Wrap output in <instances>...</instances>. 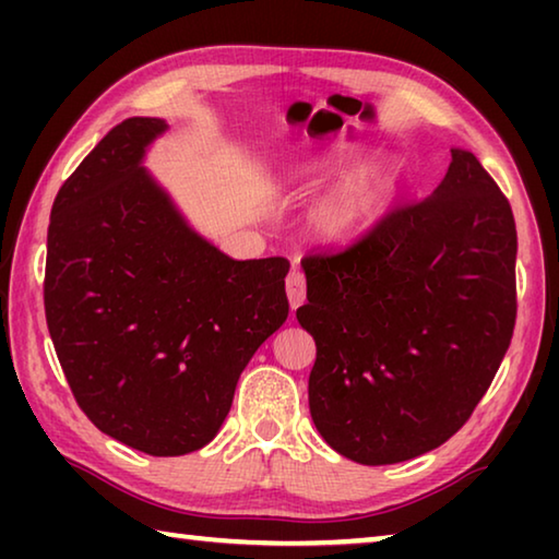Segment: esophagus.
<instances>
[{
	"label": "esophagus",
	"mask_w": 559,
	"mask_h": 559,
	"mask_svg": "<svg viewBox=\"0 0 559 559\" xmlns=\"http://www.w3.org/2000/svg\"><path fill=\"white\" fill-rule=\"evenodd\" d=\"M286 293H288V302L290 310H296L298 306L306 302V276L300 271L293 269L286 278Z\"/></svg>",
	"instance_id": "obj_1"
}]
</instances>
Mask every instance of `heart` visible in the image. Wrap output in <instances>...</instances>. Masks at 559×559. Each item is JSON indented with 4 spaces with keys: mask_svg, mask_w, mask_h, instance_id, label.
Here are the masks:
<instances>
[{
    "mask_svg": "<svg viewBox=\"0 0 559 559\" xmlns=\"http://www.w3.org/2000/svg\"><path fill=\"white\" fill-rule=\"evenodd\" d=\"M365 145H333L308 159L300 169L306 179H325L343 175L318 197L308 212V224L320 241L345 243L362 234L390 202L396 187V167L392 159H365ZM348 175L345 176L344 173Z\"/></svg>",
    "mask_w": 559,
    "mask_h": 559,
    "instance_id": "1",
    "label": "heart"
}]
</instances>
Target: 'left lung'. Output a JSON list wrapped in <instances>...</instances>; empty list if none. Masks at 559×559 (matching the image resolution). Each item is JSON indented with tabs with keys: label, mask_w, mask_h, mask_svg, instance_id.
<instances>
[{
	"label": "left lung",
	"mask_w": 559,
	"mask_h": 559,
	"mask_svg": "<svg viewBox=\"0 0 559 559\" xmlns=\"http://www.w3.org/2000/svg\"><path fill=\"white\" fill-rule=\"evenodd\" d=\"M515 253L503 192L476 155L451 147L427 200L353 249L302 261L296 318L318 347L308 404L330 449L386 466L466 424L513 337Z\"/></svg>",
	"instance_id": "8db88e82"
}]
</instances>
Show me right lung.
Here are the masks:
<instances>
[{"label": "right lung", "mask_w": 559, "mask_h": 559, "mask_svg": "<svg viewBox=\"0 0 559 559\" xmlns=\"http://www.w3.org/2000/svg\"><path fill=\"white\" fill-rule=\"evenodd\" d=\"M163 118H128L53 200L44 306L75 402L150 456L210 443L253 353L286 323V259L234 261L145 167Z\"/></svg>", "instance_id": "1"}]
</instances>
